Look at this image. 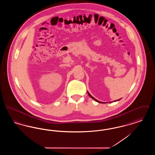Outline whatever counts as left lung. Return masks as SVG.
Masks as SVG:
<instances>
[{
  "mask_svg": "<svg viewBox=\"0 0 155 155\" xmlns=\"http://www.w3.org/2000/svg\"><path fill=\"white\" fill-rule=\"evenodd\" d=\"M88 94L89 96H90V97H91L92 99H93L94 100H95V101H96V102H99V103H103V102H100V101H99L96 100V99H95V98H94V97L93 96H91V95L89 94V92H88ZM119 100H120V99H118V100H117V101H115L114 102H116V101H119Z\"/></svg>",
  "mask_w": 155,
  "mask_h": 155,
  "instance_id": "obj_1",
  "label": "left lung"
}]
</instances>
